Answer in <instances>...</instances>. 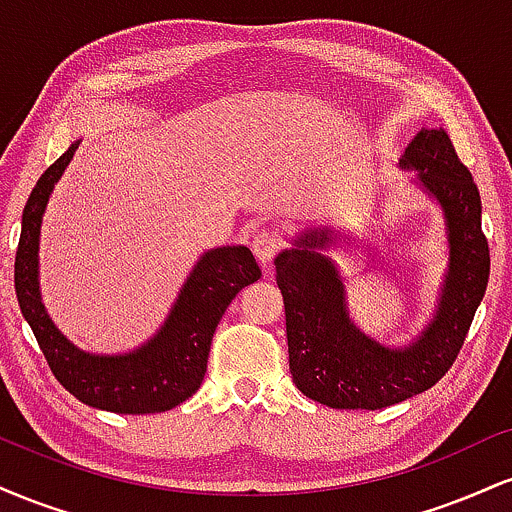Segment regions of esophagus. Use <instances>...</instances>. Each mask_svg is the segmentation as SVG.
<instances>
[{"instance_id": "1", "label": "esophagus", "mask_w": 512, "mask_h": 512, "mask_svg": "<svg viewBox=\"0 0 512 512\" xmlns=\"http://www.w3.org/2000/svg\"><path fill=\"white\" fill-rule=\"evenodd\" d=\"M279 248L281 238L276 236V231H272V228H260V231L252 236V252H255V257L260 260V264H264V267L274 260Z\"/></svg>"}]
</instances>
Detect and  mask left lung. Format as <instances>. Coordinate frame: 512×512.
<instances>
[{"mask_svg":"<svg viewBox=\"0 0 512 512\" xmlns=\"http://www.w3.org/2000/svg\"><path fill=\"white\" fill-rule=\"evenodd\" d=\"M438 199L448 221L450 269L436 320L414 344L390 349L349 320L344 286L330 257L317 248L327 231H310L276 257V284L284 296L289 368L305 397L332 409H383L428 390L448 373L472 327L491 255L481 231V197L472 173L443 129H421L402 158Z\"/></svg>","mask_w":512,"mask_h":512,"instance_id":"8db88e82","label":"left lung"}]
</instances>
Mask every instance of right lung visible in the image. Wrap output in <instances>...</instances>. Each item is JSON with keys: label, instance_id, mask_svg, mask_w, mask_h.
Masks as SVG:
<instances>
[{"label": "right lung", "instance_id": "add662e5", "mask_svg": "<svg viewBox=\"0 0 512 512\" xmlns=\"http://www.w3.org/2000/svg\"><path fill=\"white\" fill-rule=\"evenodd\" d=\"M69 146L35 182L23 207L21 238L14 262V289L21 313L38 339L40 351L64 390L88 407L115 414H156L178 407L202 385L209 346L223 313L245 286L262 272L248 248H216L197 262L182 286L173 313L161 332L142 349L122 356H96L79 351L52 325L38 293V236L45 204L72 161Z\"/></svg>", "mask_w": 512, "mask_h": 512}]
</instances>
